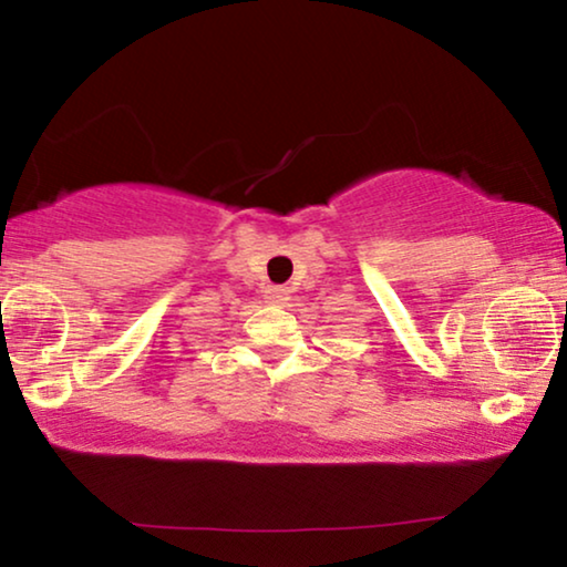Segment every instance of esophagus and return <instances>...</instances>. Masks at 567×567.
<instances>
[{"mask_svg": "<svg viewBox=\"0 0 567 567\" xmlns=\"http://www.w3.org/2000/svg\"><path fill=\"white\" fill-rule=\"evenodd\" d=\"M266 301H268V305H276V307L286 305V301H289V289H286V286H268Z\"/></svg>", "mask_w": 567, "mask_h": 567, "instance_id": "34e87169", "label": "esophagus"}]
</instances>
